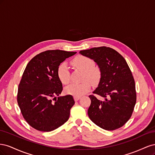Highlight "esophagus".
Returning a JSON list of instances; mask_svg holds the SVG:
<instances>
[{
	"mask_svg": "<svg viewBox=\"0 0 155 155\" xmlns=\"http://www.w3.org/2000/svg\"><path fill=\"white\" fill-rule=\"evenodd\" d=\"M80 97H81L80 96H74V100L76 101H78L79 99H80Z\"/></svg>",
	"mask_w": 155,
	"mask_h": 155,
	"instance_id": "obj_1",
	"label": "esophagus"
}]
</instances>
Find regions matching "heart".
Instances as JSON below:
<instances>
[{"mask_svg":"<svg viewBox=\"0 0 155 155\" xmlns=\"http://www.w3.org/2000/svg\"><path fill=\"white\" fill-rule=\"evenodd\" d=\"M71 64L79 71L83 72L81 81L79 84H72L65 88V92L74 96H81L91 90V84L97 85L101 78L100 68L95 66V62L91 58L85 55H78L74 58ZM58 78L64 85L70 81V74L66 63L60 64L58 68Z\"/></svg>","mask_w":155,"mask_h":155,"instance_id":"heart-1","label":"heart"}]
</instances>
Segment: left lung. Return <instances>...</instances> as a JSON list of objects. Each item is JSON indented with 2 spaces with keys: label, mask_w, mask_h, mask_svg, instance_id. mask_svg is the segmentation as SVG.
I'll use <instances>...</instances> for the list:
<instances>
[{
  "label": "left lung",
  "mask_w": 155,
  "mask_h": 155,
  "mask_svg": "<svg viewBox=\"0 0 155 155\" xmlns=\"http://www.w3.org/2000/svg\"><path fill=\"white\" fill-rule=\"evenodd\" d=\"M79 53L94 61L101 71V80L93 94L105 97V100L89 96V118L105 130L121 127L132 116L137 102L134 79L125 59L118 51L106 46Z\"/></svg>",
  "instance_id": "left-lung-1"
}]
</instances>
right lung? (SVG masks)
<instances>
[{"mask_svg": "<svg viewBox=\"0 0 155 155\" xmlns=\"http://www.w3.org/2000/svg\"><path fill=\"white\" fill-rule=\"evenodd\" d=\"M76 52L46 50L26 65L18 84L17 103L23 118L33 128L49 132L68 120L75 101L72 95L58 97L63 91L59 65Z\"/></svg>", "mask_w": 155, "mask_h": 155, "instance_id": "right-lung-1", "label": "right lung"}]
</instances>
